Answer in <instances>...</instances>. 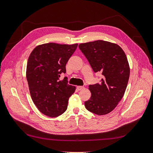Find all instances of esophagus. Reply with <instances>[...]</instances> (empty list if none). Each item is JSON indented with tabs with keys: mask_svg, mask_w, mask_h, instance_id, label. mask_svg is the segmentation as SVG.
<instances>
[{
	"mask_svg": "<svg viewBox=\"0 0 153 153\" xmlns=\"http://www.w3.org/2000/svg\"><path fill=\"white\" fill-rule=\"evenodd\" d=\"M77 89L78 90V91H81V90H82V89H84V87H83V86H77Z\"/></svg>",
	"mask_w": 153,
	"mask_h": 153,
	"instance_id": "34e87169",
	"label": "esophagus"
}]
</instances>
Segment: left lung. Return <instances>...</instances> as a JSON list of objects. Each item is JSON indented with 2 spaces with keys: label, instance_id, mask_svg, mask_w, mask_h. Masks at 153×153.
Returning <instances> with one entry per match:
<instances>
[{
  "label": "left lung",
  "instance_id": "8db88e82",
  "mask_svg": "<svg viewBox=\"0 0 153 153\" xmlns=\"http://www.w3.org/2000/svg\"><path fill=\"white\" fill-rule=\"evenodd\" d=\"M79 48L95 72H100V83L89 85L91 98L85 108L97 115H105L114 109L124 95L130 69L126 55L119 45L98 40L81 43Z\"/></svg>",
  "mask_w": 153,
  "mask_h": 153
}]
</instances>
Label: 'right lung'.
Masks as SVG:
<instances>
[{
    "mask_svg": "<svg viewBox=\"0 0 153 153\" xmlns=\"http://www.w3.org/2000/svg\"><path fill=\"white\" fill-rule=\"evenodd\" d=\"M77 44L54 43L38 45L29 56L26 78L31 99L39 110L49 117H57L66 111L68 99L76 87L68 84L66 64L76 50Z\"/></svg>",
    "mask_w": 153,
    "mask_h": 153,
    "instance_id": "obj_1",
    "label": "right lung"
}]
</instances>
